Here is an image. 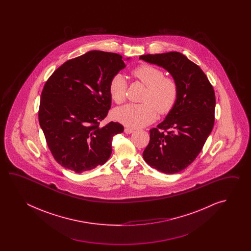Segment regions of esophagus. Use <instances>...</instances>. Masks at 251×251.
<instances>
[{"label": "esophagus", "instance_id": "1", "mask_svg": "<svg viewBox=\"0 0 251 251\" xmlns=\"http://www.w3.org/2000/svg\"><path fill=\"white\" fill-rule=\"evenodd\" d=\"M125 133H126V134H130V133H133V130L131 129V128H125Z\"/></svg>", "mask_w": 251, "mask_h": 251}]
</instances>
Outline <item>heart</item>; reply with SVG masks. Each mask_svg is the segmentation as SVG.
<instances>
[{
  "mask_svg": "<svg viewBox=\"0 0 251 251\" xmlns=\"http://www.w3.org/2000/svg\"><path fill=\"white\" fill-rule=\"evenodd\" d=\"M133 75L147 87L142 104H126L114 111L119 123L131 128L144 127L157 117L171 112L176 105L178 87L176 80L165 77L162 70L150 64H141L133 69ZM127 81L122 74H116L109 81V92L114 101L123 103L126 98Z\"/></svg>",
  "mask_w": 251,
  "mask_h": 251,
  "instance_id": "heart-1",
  "label": "heart"
}]
</instances>
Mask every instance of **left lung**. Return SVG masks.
<instances>
[{
	"instance_id": "left-lung-1",
	"label": "left lung",
	"mask_w": 251,
	"mask_h": 251,
	"mask_svg": "<svg viewBox=\"0 0 251 251\" xmlns=\"http://www.w3.org/2000/svg\"><path fill=\"white\" fill-rule=\"evenodd\" d=\"M139 58L167 70L178 87L175 107L157 128L150 130L149 144L143 153L151 168L175 174L196 160L213 130V86L198 64L183 53L144 54Z\"/></svg>"
}]
</instances>
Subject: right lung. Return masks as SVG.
Returning a JSON list of instances; mask_svg holds the SVG:
<instances>
[{
    "label": "right lung",
    "mask_w": 251,
    "mask_h": 251,
    "mask_svg": "<svg viewBox=\"0 0 251 251\" xmlns=\"http://www.w3.org/2000/svg\"><path fill=\"white\" fill-rule=\"evenodd\" d=\"M129 58H126L128 60ZM126 67L118 53L90 51L53 72L44 86L38 120L54 160L81 173L103 165L121 124L100 126L111 107L109 81Z\"/></svg>",
    "instance_id": "1"
}]
</instances>
